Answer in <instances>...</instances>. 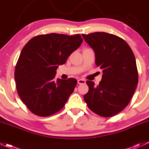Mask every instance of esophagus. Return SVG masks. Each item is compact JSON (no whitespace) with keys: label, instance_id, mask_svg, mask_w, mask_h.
<instances>
[{"label":"esophagus","instance_id":"1","mask_svg":"<svg viewBox=\"0 0 149 149\" xmlns=\"http://www.w3.org/2000/svg\"><path fill=\"white\" fill-rule=\"evenodd\" d=\"M77 82H78V84H81L86 83V81L84 80V79H78Z\"/></svg>","mask_w":149,"mask_h":149}]
</instances>
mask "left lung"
Wrapping results in <instances>:
<instances>
[{"label":"left lung","instance_id":"obj_1","mask_svg":"<svg viewBox=\"0 0 149 149\" xmlns=\"http://www.w3.org/2000/svg\"><path fill=\"white\" fill-rule=\"evenodd\" d=\"M82 37L95 52V64L103 73L97 86L86 81L89 91L84 99L99 116H114L129 104L138 85L135 56L126 41L114 35L96 32Z\"/></svg>","mask_w":149,"mask_h":149}]
</instances>
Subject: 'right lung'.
Instances as JSON below:
<instances>
[{
  "mask_svg": "<svg viewBox=\"0 0 149 149\" xmlns=\"http://www.w3.org/2000/svg\"><path fill=\"white\" fill-rule=\"evenodd\" d=\"M82 42L79 34L50 33L36 36L23 47L14 79L19 96L32 113L49 116L64 107L77 80L56 79V70Z\"/></svg>",
  "mask_w": 149,
  "mask_h": 149,
  "instance_id": "add662e5",
  "label": "right lung"
}]
</instances>
